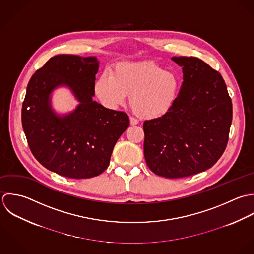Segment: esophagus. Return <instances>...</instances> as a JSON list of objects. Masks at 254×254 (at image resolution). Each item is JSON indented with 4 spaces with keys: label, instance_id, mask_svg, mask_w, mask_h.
<instances>
[{
    "label": "esophagus",
    "instance_id": "34e87169",
    "mask_svg": "<svg viewBox=\"0 0 254 254\" xmlns=\"http://www.w3.org/2000/svg\"><path fill=\"white\" fill-rule=\"evenodd\" d=\"M129 122H130V125H131V126H135V125H137V124L139 123L138 120L135 119V118H133V117H130V118H129Z\"/></svg>",
    "mask_w": 254,
    "mask_h": 254
}]
</instances>
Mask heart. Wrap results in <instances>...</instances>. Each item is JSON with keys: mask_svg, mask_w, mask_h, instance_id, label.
<instances>
[{"mask_svg": "<svg viewBox=\"0 0 254 254\" xmlns=\"http://www.w3.org/2000/svg\"><path fill=\"white\" fill-rule=\"evenodd\" d=\"M179 91L180 80L176 73L144 62L118 63L111 74L102 73L95 82V93L105 107L116 109L130 94L133 113L147 120L166 115Z\"/></svg>", "mask_w": 254, "mask_h": 254, "instance_id": "1", "label": "heart"}]
</instances>
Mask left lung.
<instances>
[{"label":"left lung","mask_w":254,"mask_h":254,"mask_svg":"<svg viewBox=\"0 0 254 254\" xmlns=\"http://www.w3.org/2000/svg\"><path fill=\"white\" fill-rule=\"evenodd\" d=\"M184 81L172 109L145 121L144 157L154 174L179 179L211 168L223 155L233 118L222 75L195 57H173Z\"/></svg>","instance_id":"8db88e82"}]
</instances>
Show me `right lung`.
<instances>
[{
  "label": "right lung",
  "mask_w": 254,
  "mask_h": 254,
  "mask_svg": "<svg viewBox=\"0 0 254 254\" xmlns=\"http://www.w3.org/2000/svg\"><path fill=\"white\" fill-rule=\"evenodd\" d=\"M99 62L95 57L57 55L30 78L22 103L21 123L28 146L46 169L70 179H90L109 166L114 146L129 126L128 116L92 100ZM67 85L81 102L60 118L49 96Z\"/></svg>",
  "instance_id": "obj_1"
}]
</instances>
